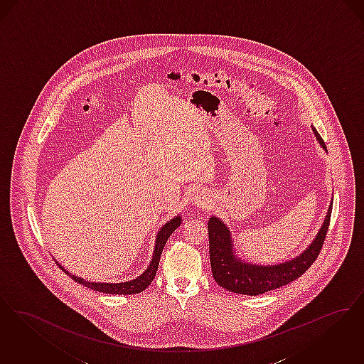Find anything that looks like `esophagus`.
Instances as JSON below:
<instances>
[{"label": "esophagus", "instance_id": "obj_1", "mask_svg": "<svg viewBox=\"0 0 364 364\" xmlns=\"http://www.w3.org/2000/svg\"><path fill=\"white\" fill-rule=\"evenodd\" d=\"M190 204L193 206L206 208V206H209V204H210V198H209V196H208V193H205V191H197V193H194L191 196Z\"/></svg>", "mask_w": 364, "mask_h": 364}]
</instances>
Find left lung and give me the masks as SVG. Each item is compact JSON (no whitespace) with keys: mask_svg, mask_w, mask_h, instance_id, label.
Here are the masks:
<instances>
[{"mask_svg":"<svg viewBox=\"0 0 364 364\" xmlns=\"http://www.w3.org/2000/svg\"><path fill=\"white\" fill-rule=\"evenodd\" d=\"M311 129L316 141L326 151V145L316 127L311 125ZM332 206L333 200L319 231L306 250L292 259L274 265L253 264L242 259L237 254L232 235L227 224L218 216H210L208 222L209 259L215 282L230 292L257 296L296 280L311 267L321 252L331 222Z\"/></svg>","mask_w":364,"mask_h":364,"instance_id":"left-lung-1","label":"left lung"}]
</instances>
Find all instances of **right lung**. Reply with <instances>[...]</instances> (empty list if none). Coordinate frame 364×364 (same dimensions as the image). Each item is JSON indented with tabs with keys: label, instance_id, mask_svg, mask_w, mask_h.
<instances>
[{
	"label": "right lung",
	"instance_id": "add662e5",
	"mask_svg": "<svg viewBox=\"0 0 364 364\" xmlns=\"http://www.w3.org/2000/svg\"><path fill=\"white\" fill-rule=\"evenodd\" d=\"M182 224V216L176 215L173 219H170L168 222L164 223L156 234V240H155V247H154V253L152 258L149 261V265L142 272L140 276H137L133 280H127L122 283H100V282H88L84 280L82 277H79L76 274H72L70 272H68L66 269H63V265H60V268L63 269L66 274H69L75 282H77L79 284L85 285L94 291L97 292H103V294H111V295H134L142 292L148 285L152 283V280L156 276V270H158L159 261H160V255L163 252V247L166 246L167 239L174 232L175 230Z\"/></svg>",
	"mask_w": 364,
	"mask_h": 364
}]
</instances>
